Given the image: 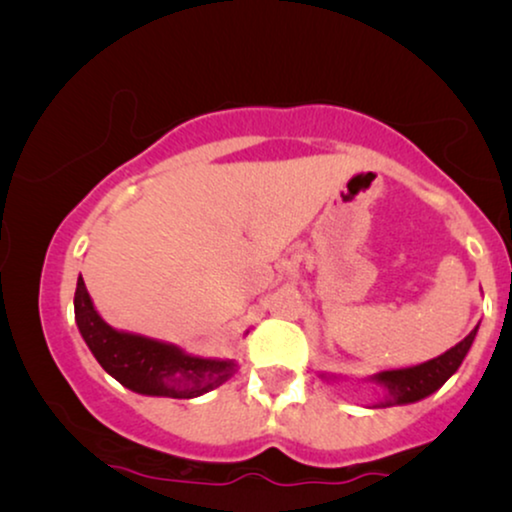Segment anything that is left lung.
I'll return each instance as SVG.
<instances>
[{
	"mask_svg": "<svg viewBox=\"0 0 512 512\" xmlns=\"http://www.w3.org/2000/svg\"><path fill=\"white\" fill-rule=\"evenodd\" d=\"M475 333H478V326H475L459 345H454L452 349H447L445 354H440L438 359L419 363V366L412 368L384 370V373L375 375V382L384 389V396L382 401L377 403V408L415 403L419 398H426L436 389L443 387V384L457 373V368L461 366V361H464V356L473 345Z\"/></svg>",
	"mask_w": 512,
	"mask_h": 512,
	"instance_id": "obj_1",
	"label": "left lung"
}]
</instances>
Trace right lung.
<instances>
[{"label": "right lung", "instance_id": "1", "mask_svg": "<svg viewBox=\"0 0 512 512\" xmlns=\"http://www.w3.org/2000/svg\"><path fill=\"white\" fill-rule=\"evenodd\" d=\"M74 317L100 366L137 394L195 398L219 387L235 370V361L198 359L165 342L114 331L95 312L81 277L74 293Z\"/></svg>", "mask_w": 512, "mask_h": 512}]
</instances>
